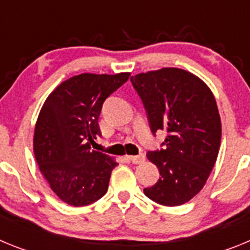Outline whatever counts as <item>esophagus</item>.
Wrapping results in <instances>:
<instances>
[{
  "label": "esophagus",
  "mask_w": 250,
  "mask_h": 250,
  "mask_svg": "<svg viewBox=\"0 0 250 250\" xmlns=\"http://www.w3.org/2000/svg\"><path fill=\"white\" fill-rule=\"evenodd\" d=\"M129 160L131 161L132 164H141L145 160L144 154H139V155H132L129 156Z\"/></svg>",
  "instance_id": "esophagus-1"
}]
</instances>
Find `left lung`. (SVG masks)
<instances>
[{
  "label": "left lung",
  "instance_id": "obj_1",
  "mask_svg": "<svg viewBox=\"0 0 250 250\" xmlns=\"http://www.w3.org/2000/svg\"><path fill=\"white\" fill-rule=\"evenodd\" d=\"M130 80L152 135L167 131L164 147L146 154L160 178L144 194L165 207L184 204L202 190L219 152L222 123L214 95L199 77L182 68L165 67Z\"/></svg>",
  "mask_w": 250,
  "mask_h": 250
}]
</instances>
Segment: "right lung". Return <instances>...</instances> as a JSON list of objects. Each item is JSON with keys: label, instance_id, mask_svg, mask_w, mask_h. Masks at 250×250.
I'll return each instance as SVG.
<instances>
[{"label": "right lung", "instance_id": "1", "mask_svg": "<svg viewBox=\"0 0 250 250\" xmlns=\"http://www.w3.org/2000/svg\"><path fill=\"white\" fill-rule=\"evenodd\" d=\"M129 76V72L77 75L57 86L40 111L35 158L52 191L68 205L92 204L107 191L118 163L92 150L91 144L101 136L99 116L104 101Z\"/></svg>", "mask_w": 250, "mask_h": 250}]
</instances>
